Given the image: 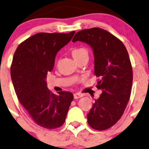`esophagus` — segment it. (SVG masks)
Returning a JSON list of instances; mask_svg holds the SVG:
<instances>
[{
	"label": "esophagus",
	"mask_w": 149,
	"mask_h": 149,
	"mask_svg": "<svg viewBox=\"0 0 149 149\" xmlns=\"http://www.w3.org/2000/svg\"><path fill=\"white\" fill-rule=\"evenodd\" d=\"M81 97H83V95L79 94V93H75V94H73V97H74V99H79L81 98Z\"/></svg>",
	"instance_id": "1"
}]
</instances>
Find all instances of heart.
I'll list each match as a JSON object with an SVG mask.
<instances>
[{
    "instance_id": "1",
    "label": "heart",
    "mask_w": 149,
    "mask_h": 149,
    "mask_svg": "<svg viewBox=\"0 0 149 149\" xmlns=\"http://www.w3.org/2000/svg\"><path fill=\"white\" fill-rule=\"evenodd\" d=\"M72 55L75 60L84 55H88V51L84 47H76L72 49Z\"/></svg>"
}]
</instances>
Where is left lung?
I'll use <instances>...</instances> for the list:
<instances>
[{
  "label": "left lung",
  "mask_w": 149,
  "mask_h": 149,
  "mask_svg": "<svg viewBox=\"0 0 149 149\" xmlns=\"http://www.w3.org/2000/svg\"><path fill=\"white\" fill-rule=\"evenodd\" d=\"M73 42L89 45L94 56V75L100 78L97 88L102 90L87 115L92 128L104 130L122 117L130 100L133 69L123 43L109 31L94 27L78 31Z\"/></svg>",
  "instance_id": "left-lung-1"
}]
</instances>
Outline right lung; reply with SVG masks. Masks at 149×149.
Segmentation results:
<instances>
[{"instance_id":"right-lung-1","label":"right lung","mask_w":149,"mask_h":149,"mask_svg":"<svg viewBox=\"0 0 149 149\" xmlns=\"http://www.w3.org/2000/svg\"><path fill=\"white\" fill-rule=\"evenodd\" d=\"M74 34L37 33L21 43L13 55L10 76L16 96L33 121L45 128L62 126L73 100L68 91L52 94L46 78L53 68L56 54Z\"/></svg>"}]
</instances>
